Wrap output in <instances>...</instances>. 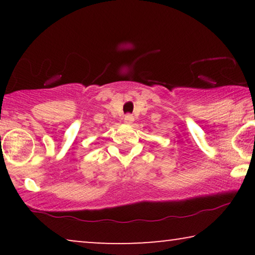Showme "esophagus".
<instances>
[{"label": "esophagus", "instance_id": "34e87169", "mask_svg": "<svg viewBox=\"0 0 255 255\" xmlns=\"http://www.w3.org/2000/svg\"><path fill=\"white\" fill-rule=\"evenodd\" d=\"M124 121H125V123H128V124H131L132 122L134 121V118H133V116H132L131 114H128V115H125V117H124Z\"/></svg>", "mask_w": 255, "mask_h": 255}]
</instances>
